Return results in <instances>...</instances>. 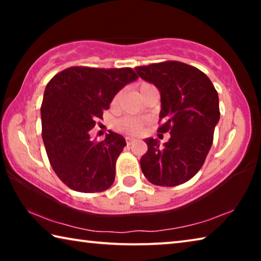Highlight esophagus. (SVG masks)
Returning a JSON list of instances; mask_svg holds the SVG:
<instances>
[{"mask_svg":"<svg viewBox=\"0 0 261 261\" xmlns=\"http://www.w3.org/2000/svg\"><path fill=\"white\" fill-rule=\"evenodd\" d=\"M125 141H126L127 145H131L135 141V139L134 138H130V137H125Z\"/></svg>","mask_w":261,"mask_h":261,"instance_id":"1","label":"esophagus"}]
</instances>
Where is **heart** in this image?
Listing matches in <instances>:
<instances>
[{"label": "heart", "instance_id": "heart-1", "mask_svg": "<svg viewBox=\"0 0 261 261\" xmlns=\"http://www.w3.org/2000/svg\"><path fill=\"white\" fill-rule=\"evenodd\" d=\"M151 86H153V85H151L149 83H146V82L140 83L138 85L139 93L144 92L145 90H146V88L151 87ZM118 99H120V93H117L116 95L114 96L113 100H112V106L116 105L118 102ZM145 124H146V121L141 120V118L123 117V118H120V120L115 122V129L123 132V134L136 136V135L140 134Z\"/></svg>", "mask_w": 261, "mask_h": 261}]
</instances>
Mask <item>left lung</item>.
<instances>
[{"label": "left lung", "mask_w": 261, "mask_h": 261, "mask_svg": "<svg viewBox=\"0 0 261 261\" xmlns=\"http://www.w3.org/2000/svg\"><path fill=\"white\" fill-rule=\"evenodd\" d=\"M161 94L158 132H169V141L160 146L147 138V152L140 159L145 177L159 187H176L191 179L205 162L213 144L220 118L219 96L210 78L199 69L178 61L136 67Z\"/></svg>", "instance_id": "obj_1"}]
</instances>
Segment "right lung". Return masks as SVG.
Here are the masks:
<instances>
[{
    "label": "right lung",
    "instance_id": "right-lung-1",
    "mask_svg": "<svg viewBox=\"0 0 261 261\" xmlns=\"http://www.w3.org/2000/svg\"><path fill=\"white\" fill-rule=\"evenodd\" d=\"M137 78L131 68L71 67L47 84L41 105L42 140L53 170L70 189L94 193L112 187L125 139L110 131L105 140H92L90 131L115 94Z\"/></svg>",
    "mask_w": 261,
    "mask_h": 261
}]
</instances>
